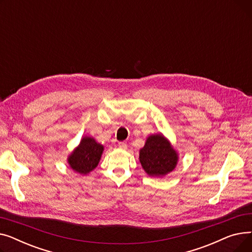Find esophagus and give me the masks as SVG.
<instances>
[{
  "label": "esophagus",
  "instance_id": "obj_1",
  "mask_svg": "<svg viewBox=\"0 0 252 252\" xmlns=\"http://www.w3.org/2000/svg\"><path fill=\"white\" fill-rule=\"evenodd\" d=\"M118 148H119V149H123V150H126V149L127 148V146H126V143L119 142V143H118Z\"/></svg>",
  "mask_w": 252,
  "mask_h": 252
}]
</instances>
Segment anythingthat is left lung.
<instances>
[{"label":"left lung","instance_id":"8db88e82","mask_svg":"<svg viewBox=\"0 0 252 252\" xmlns=\"http://www.w3.org/2000/svg\"><path fill=\"white\" fill-rule=\"evenodd\" d=\"M139 159L149 177L162 178L173 171L179 161V153L161 133L150 135L140 149Z\"/></svg>","mask_w":252,"mask_h":252}]
</instances>
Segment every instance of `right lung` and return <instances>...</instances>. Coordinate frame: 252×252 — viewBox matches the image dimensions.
I'll return each mask as SVG.
<instances>
[{"label": "right lung", "instance_id": "right-lung-1", "mask_svg": "<svg viewBox=\"0 0 252 252\" xmlns=\"http://www.w3.org/2000/svg\"><path fill=\"white\" fill-rule=\"evenodd\" d=\"M104 146L93 137L85 136L67 156V163L75 173L87 176L94 170L101 159Z\"/></svg>", "mask_w": 252, "mask_h": 252}]
</instances>
